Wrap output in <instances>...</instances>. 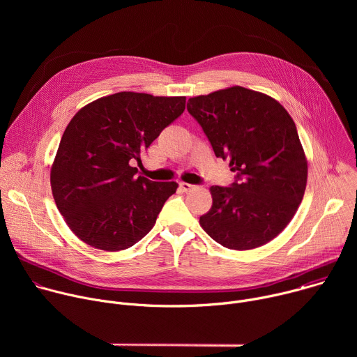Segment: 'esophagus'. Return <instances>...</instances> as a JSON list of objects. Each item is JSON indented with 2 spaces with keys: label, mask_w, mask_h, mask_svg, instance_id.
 Listing matches in <instances>:
<instances>
[{
  "label": "esophagus",
  "mask_w": 357,
  "mask_h": 357,
  "mask_svg": "<svg viewBox=\"0 0 357 357\" xmlns=\"http://www.w3.org/2000/svg\"><path fill=\"white\" fill-rule=\"evenodd\" d=\"M179 188L182 192H190L192 189H195V185H190L186 182H179Z\"/></svg>",
  "instance_id": "obj_1"
}]
</instances>
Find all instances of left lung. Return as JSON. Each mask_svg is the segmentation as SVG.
I'll return each instance as SVG.
<instances>
[{
    "mask_svg": "<svg viewBox=\"0 0 357 357\" xmlns=\"http://www.w3.org/2000/svg\"><path fill=\"white\" fill-rule=\"evenodd\" d=\"M188 112L218 158L237 172L231 186H212V208L199 223L230 250H252L292 220L307 188L308 161L294 120L268 94L241 86L190 97Z\"/></svg>",
    "mask_w": 357,
    "mask_h": 357,
    "instance_id": "obj_1",
    "label": "left lung"
}]
</instances>
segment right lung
<instances>
[{"label":"right lung","mask_w":357,"mask_h":357,"mask_svg":"<svg viewBox=\"0 0 357 357\" xmlns=\"http://www.w3.org/2000/svg\"><path fill=\"white\" fill-rule=\"evenodd\" d=\"M186 97L120 91L82 107L68 124L50 186L68 227L105 251L126 250L152 227L176 182L137 176L132 161L185 110Z\"/></svg>","instance_id":"obj_1"}]
</instances>
